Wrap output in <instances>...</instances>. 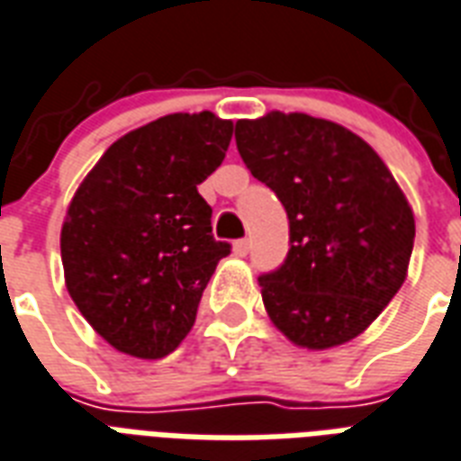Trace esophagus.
I'll list each match as a JSON object with an SVG mask.
<instances>
[{
  "mask_svg": "<svg viewBox=\"0 0 461 461\" xmlns=\"http://www.w3.org/2000/svg\"><path fill=\"white\" fill-rule=\"evenodd\" d=\"M231 251H234V256H239V258H244V256L249 254V239H239V241H234Z\"/></svg>",
  "mask_w": 461,
  "mask_h": 461,
  "instance_id": "34e87169",
  "label": "esophagus"
}]
</instances>
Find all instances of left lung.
Instances as JSON below:
<instances>
[{"mask_svg": "<svg viewBox=\"0 0 461 461\" xmlns=\"http://www.w3.org/2000/svg\"><path fill=\"white\" fill-rule=\"evenodd\" d=\"M237 149L290 220L285 263L258 280L273 326L307 350L357 339L409 276L416 220L402 185L363 137L307 113L239 121Z\"/></svg>", "mask_w": 461, "mask_h": 461, "instance_id": "8db88e82", "label": "left lung"}]
</instances>
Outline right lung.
Segmentation results:
<instances>
[{"label": "right lung", "instance_id": "1", "mask_svg": "<svg viewBox=\"0 0 461 461\" xmlns=\"http://www.w3.org/2000/svg\"><path fill=\"white\" fill-rule=\"evenodd\" d=\"M234 122L171 113L115 140L84 176L59 231L65 285L91 329L140 360L174 353L230 244L212 237L198 185Z\"/></svg>", "mask_w": 461, "mask_h": 461}]
</instances>
